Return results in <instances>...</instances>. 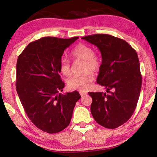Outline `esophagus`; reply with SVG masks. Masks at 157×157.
I'll list each match as a JSON object with an SVG mask.
<instances>
[{
    "label": "esophagus",
    "instance_id": "34e87169",
    "mask_svg": "<svg viewBox=\"0 0 157 157\" xmlns=\"http://www.w3.org/2000/svg\"><path fill=\"white\" fill-rule=\"evenodd\" d=\"M79 94L81 95V96H84V95H86V93H84V92H79Z\"/></svg>",
    "mask_w": 157,
    "mask_h": 157
}]
</instances>
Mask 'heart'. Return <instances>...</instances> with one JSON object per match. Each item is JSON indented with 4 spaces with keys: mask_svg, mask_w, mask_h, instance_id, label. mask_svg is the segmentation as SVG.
Returning a JSON list of instances; mask_svg holds the SVG:
<instances>
[{
    "mask_svg": "<svg viewBox=\"0 0 157 157\" xmlns=\"http://www.w3.org/2000/svg\"><path fill=\"white\" fill-rule=\"evenodd\" d=\"M71 57L74 61H82V72L81 75L73 77L67 82L71 89L84 92L90 89L91 84L94 80L93 72H98L102 66V59L100 55L94 52L92 48L86 44L79 43L71 51ZM59 70L63 75L69 77L72 74L70 61L62 58L60 61Z\"/></svg>",
    "mask_w": 157,
    "mask_h": 157,
    "instance_id": "heart-1",
    "label": "heart"
}]
</instances>
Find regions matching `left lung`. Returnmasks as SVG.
I'll return each instance as SVG.
<instances>
[{"mask_svg":"<svg viewBox=\"0 0 157 157\" xmlns=\"http://www.w3.org/2000/svg\"><path fill=\"white\" fill-rule=\"evenodd\" d=\"M82 39L100 50L102 61L97 83L109 93H89L91 114L100 125L117 128L131 118L139 101L142 75L136 51L127 41L110 34H95Z\"/></svg>","mask_w":157,"mask_h":157,"instance_id":"8db88e82","label":"left lung"}]
</instances>
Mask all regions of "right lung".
<instances>
[{
  "label": "right lung",
  "instance_id": "right-lung-1",
  "mask_svg": "<svg viewBox=\"0 0 157 157\" xmlns=\"http://www.w3.org/2000/svg\"><path fill=\"white\" fill-rule=\"evenodd\" d=\"M78 36H46L29 44L18 57L16 88L26 115L37 128L55 134L68 126L81 98L75 91L59 94L65 84L59 75L64 50Z\"/></svg>",
  "mask_w": 157,
  "mask_h": 157
}]
</instances>
